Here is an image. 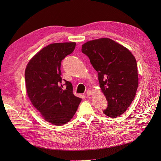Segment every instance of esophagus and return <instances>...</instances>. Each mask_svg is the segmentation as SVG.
Instances as JSON below:
<instances>
[{
    "label": "esophagus",
    "mask_w": 161,
    "mask_h": 161,
    "mask_svg": "<svg viewBox=\"0 0 161 161\" xmlns=\"http://www.w3.org/2000/svg\"><path fill=\"white\" fill-rule=\"evenodd\" d=\"M92 94V91H91V90H88V91H87V92H86V95H87V96H90V95H91Z\"/></svg>",
    "instance_id": "1"
}]
</instances>
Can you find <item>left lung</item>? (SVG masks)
Masks as SVG:
<instances>
[{
    "mask_svg": "<svg viewBox=\"0 0 161 161\" xmlns=\"http://www.w3.org/2000/svg\"><path fill=\"white\" fill-rule=\"evenodd\" d=\"M81 52L98 72L100 87L108 101L103 113L112 118L121 115L136 93V58L127 48L107 38L87 42L82 45Z\"/></svg>",
    "mask_w": 161,
    "mask_h": 161,
    "instance_id": "8db88e82",
    "label": "left lung"
}]
</instances>
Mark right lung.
<instances>
[{"label": "right lung", "instance_id": "right-lung-1", "mask_svg": "<svg viewBox=\"0 0 161 161\" xmlns=\"http://www.w3.org/2000/svg\"><path fill=\"white\" fill-rule=\"evenodd\" d=\"M75 42L49 44L41 49L27 64L25 78L31 103L44 119L60 126L69 122L81 101L74 96L72 83L64 80L63 89L61 61L75 49Z\"/></svg>", "mask_w": 161, "mask_h": 161}]
</instances>
